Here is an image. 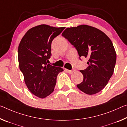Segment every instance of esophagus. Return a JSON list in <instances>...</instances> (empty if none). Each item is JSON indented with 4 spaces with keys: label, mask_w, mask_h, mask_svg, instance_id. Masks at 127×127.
<instances>
[{
    "label": "esophagus",
    "mask_w": 127,
    "mask_h": 127,
    "mask_svg": "<svg viewBox=\"0 0 127 127\" xmlns=\"http://www.w3.org/2000/svg\"><path fill=\"white\" fill-rule=\"evenodd\" d=\"M65 71H67V72H68V73H69V74H72L74 71V70H68V69H65Z\"/></svg>",
    "instance_id": "1"
}]
</instances>
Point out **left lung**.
Here are the masks:
<instances>
[{
    "mask_svg": "<svg viewBox=\"0 0 127 127\" xmlns=\"http://www.w3.org/2000/svg\"><path fill=\"white\" fill-rule=\"evenodd\" d=\"M62 35L76 48L80 58L88 59V67L80 71L84 79L77 88L89 95L101 91L113 74L116 64V52L110 38L97 28L87 25L68 28Z\"/></svg>",
    "mask_w": 127,
    "mask_h": 127,
    "instance_id": "obj_1",
    "label": "left lung"
}]
</instances>
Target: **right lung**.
<instances>
[{"instance_id": "add662e5", "label": "right lung", "mask_w": 127, "mask_h": 127, "mask_svg": "<svg viewBox=\"0 0 127 127\" xmlns=\"http://www.w3.org/2000/svg\"><path fill=\"white\" fill-rule=\"evenodd\" d=\"M65 27L55 28L42 24L30 29L18 48L19 68L24 81L32 94L45 98L53 92L56 77L63 69L47 64L51 55V42Z\"/></svg>"}]
</instances>
